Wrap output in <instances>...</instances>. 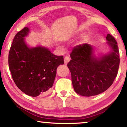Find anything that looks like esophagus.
Returning <instances> with one entry per match:
<instances>
[{"instance_id":"esophagus-1","label":"esophagus","mask_w":127,"mask_h":127,"mask_svg":"<svg viewBox=\"0 0 127 127\" xmlns=\"http://www.w3.org/2000/svg\"><path fill=\"white\" fill-rule=\"evenodd\" d=\"M70 59L69 58V57H68V56L65 57L64 60V63L65 64H67L68 63L70 62Z\"/></svg>"}]
</instances>
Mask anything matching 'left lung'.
Masks as SVG:
<instances>
[{"mask_svg": "<svg viewBox=\"0 0 127 127\" xmlns=\"http://www.w3.org/2000/svg\"><path fill=\"white\" fill-rule=\"evenodd\" d=\"M110 51L97 57L91 45L75 46L71 52L67 66L72 75L75 92L85 97L98 95L113 84L119 66V52L117 42L110 34L106 36Z\"/></svg>", "mask_w": 127, "mask_h": 127, "instance_id": "1", "label": "left lung"}]
</instances>
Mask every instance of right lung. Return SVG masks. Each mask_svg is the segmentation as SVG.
I'll return each mask as SVG.
<instances>
[{"mask_svg":"<svg viewBox=\"0 0 127 127\" xmlns=\"http://www.w3.org/2000/svg\"><path fill=\"white\" fill-rule=\"evenodd\" d=\"M29 32L28 27H24L16 34L9 52L8 64L17 87L27 95L37 97L49 91L57 68L63 64L64 59L42 46H27L24 37Z\"/></svg>","mask_w":127,"mask_h":127,"instance_id":"obj_1","label":"right lung"}]
</instances>
